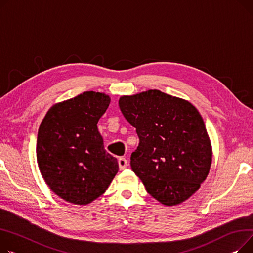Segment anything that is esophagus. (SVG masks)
I'll list each match as a JSON object with an SVG mask.
<instances>
[{"mask_svg": "<svg viewBox=\"0 0 253 253\" xmlns=\"http://www.w3.org/2000/svg\"><path fill=\"white\" fill-rule=\"evenodd\" d=\"M118 166H120V169L124 170L127 167V160L125 157H120L118 158Z\"/></svg>", "mask_w": 253, "mask_h": 253, "instance_id": "esophagus-1", "label": "esophagus"}]
</instances>
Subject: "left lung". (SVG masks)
<instances>
[{
    "instance_id": "1",
    "label": "left lung",
    "mask_w": 253,
    "mask_h": 253,
    "mask_svg": "<svg viewBox=\"0 0 253 253\" xmlns=\"http://www.w3.org/2000/svg\"><path fill=\"white\" fill-rule=\"evenodd\" d=\"M140 140L130 167L147 192L167 206L200 188L210 172L211 144L198 110L184 99L149 90L118 101Z\"/></svg>"
}]
</instances>
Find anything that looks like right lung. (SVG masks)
Listing matches in <instances>:
<instances>
[{
	"label": "right lung",
	"mask_w": 253,
	"mask_h": 253,
	"mask_svg": "<svg viewBox=\"0 0 253 253\" xmlns=\"http://www.w3.org/2000/svg\"><path fill=\"white\" fill-rule=\"evenodd\" d=\"M109 103L105 94L84 92L53 105L40 126V171L50 189L67 202L91 203L118 171L117 160L104 149L97 126Z\"/></svg>",
	"instance_id": "right-lung-1"
}]
</instances>
